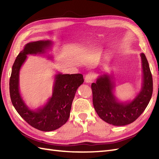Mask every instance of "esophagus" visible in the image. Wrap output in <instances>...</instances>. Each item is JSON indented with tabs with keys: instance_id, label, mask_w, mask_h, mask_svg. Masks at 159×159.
Returning a JSON list of instances; mask_svg holds the SVG:
<instances>
[{
	"instance_id": "obj_1",
	"label": "esophagus",
	"mask_w": 159,
	"mask_h": 159,
	"mask_svg": "<svg viewBox=\"0 0 159 159\" xmlns=\"http://www.w3.org/2000/svg\"><path fill=\"white\" fill-rule=\"evenodd\" d=\"M95 79V76L93 75V73H89L86 76H85V82L87 83H91Z\"/></svg>"
}]
</instances>
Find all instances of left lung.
I'll list each match as a JSON object with an SVG mask.
<instances>
[{
  "mask_svg": "<svg viewBox=\"0 0 159 159\" xmlns=\"http://www.w3.org/2000/svg\"><path fill=\"white\" fill-rule=\"evenodd\" d=\"M142 59L143 83L140 92L130 102L121 103L113 95L115 84L108 75L100 76L91 84L93 103L97 114L107 123L125 125L132 123L144 112L151 99L153 91L152 74L144 54Z\"/></svg>",
  "mask_w": 159,
  "mask_h": 159,
  "instance_id": "8db88e82",
  "label": "left lung"
}]
</instances>
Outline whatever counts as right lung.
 <instances>
[{"label":"right lung","instance_id":"right-lung-1","mask_svg":"<svg viewBox=\"0 0 159 159\" xmlns=\"http://www.w3.org/2000/svg\"><path fill=\"white\" fill-rule=\"evenodd\" d=\"M52 46V42L37 41L27 43L16 58L9 81L11 102L22 118L32 127L41 131L50 132L60 128L68 121L72 101L77 89L84 82L81 74L56 75L53 93L46 105L37 111L28 107L23 101L19 89V71L27 54H43Z\"/></svg>","mask_w":159,"mask_h":159}]
</instances>
